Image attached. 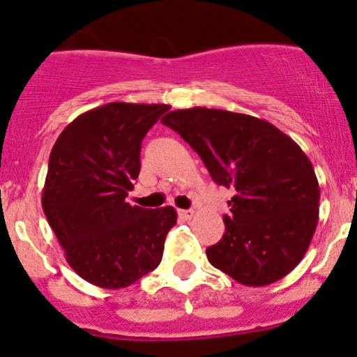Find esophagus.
Masks as SVG:
<instances>
[{
  "mask_svg": "<svg viewBox=\"0 0 357 357\" xmlns=\"http://www.w3.org/2000/svg\"><path fill=\"white\" fill-rule=\"evenodd\" d=\"M178 215L183 218V220H191V217L195 215L193 210H178Z\"/></svg>",
  "mask_w": 357,
  "mask_h": 357,
  "instance_id": "1",
  "label": "esophagus"
}]
</instances>
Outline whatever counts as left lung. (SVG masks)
Segmentation results:
<instances>
[{"instance_id": "left-lung-1", "label": "left lung", "mask_w": 357, "mask_h": 357, "mask_svg": "<svg viewBox=\"0 0 357 357\" xmlns=\"http://www.w3.org/2000/svg\"><path fill=\"white\" fill-rule=\"evenodd\" d=\"M160 121L193 147L217 185L236 193L225 234L206 249L211 266L248 287L293 271L312 242L320 202L298 144L269 121L225 109H174Z\"/></svg>"}]
</instances>
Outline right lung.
I'll list each match as a JSON object with an SVG mask.
<instances>
[{"mask_svg":"<svg viewBox=\"0 0 357 357\" xmlns=\"http://www.w3.org/2000/svg\"><path fill=\"white\" fill-rule=\"evenodd\" d=\"M169 105L108 103L62 130L49 158L42 208L70 268L119 289L154 271L176 210L125 202L140 172V146Z\"/></svg>","mask_w":357,"mask_h":357,"instance_id":"add662e5","label":"right lung"}]
</instances>
